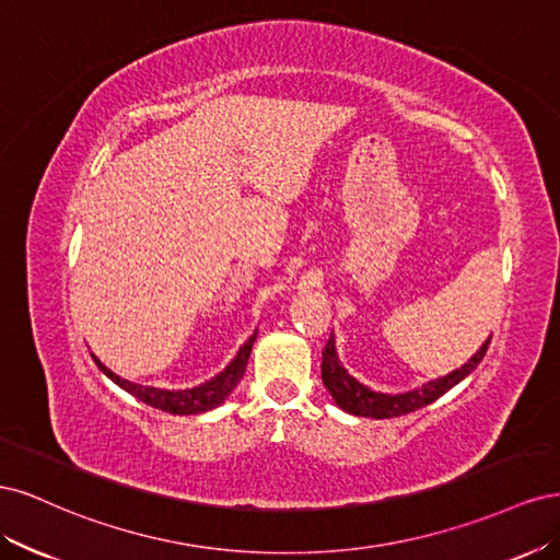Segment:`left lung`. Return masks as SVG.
<instances>
[{
    "label": "left lung",
    "mask_w": 560,
    "mask_h": 560,
    "mask_svg": "<svg viewBox=\"0 0 560 560\" xmlns=\"http://www.w3.org/2000/svg\"><path fill=\"white\" fill-rule=\"evenodd\" d=\"M490 338H493V336H490ZM490 338H486V343L471 354L467 364L451 371V374L436 378V381H430V383L420 385L416 389H409V393L385 395V393H374V389H369L358 378H352L348 374V369L341 362H338L334 336H329L325 350H322V383H325V387L331 393L334 401L341 406L343 411H348L352 416L378 418V420L381 418H397V416L418 411V409H422V406L432 404L434 399H439L444 393H448L453 385H457L463 378H467L471 371L479 366V362L483 360Z\"/></svg>",
    "instance_id": "1"
}]
</instances>
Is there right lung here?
<instances>
[{
  "label": "right lung",
  "mask_w": 560,
  "mask_h": 560,
  "mask_svg": "<svg viewBox=\"0 0 560 560\" xmlns=\"http://www.w3.org/2000/svg\"><path fill=\"white\" fill-rule=\"evenodd\" d=\"M254 338H257V331L247 338V343L238 350V354H235L222 374H217L214 378L200 383L196 387H189V389H161V387H151V385L130 383L121 376H116L114 371H109L103 362L95 358V354H93V360L107 378H112L118 387H124L126 393L138 397L140 401L154 406V409H161L165 413H173V416H196V413L212 411L219 404H224V399L233 393V387L241 383L245 369H247Z\"/></svg>",
  "instance_id": "right-lung-1"
}]
</instances>
